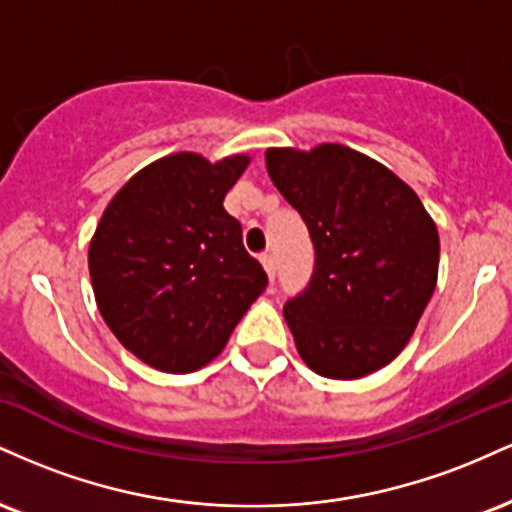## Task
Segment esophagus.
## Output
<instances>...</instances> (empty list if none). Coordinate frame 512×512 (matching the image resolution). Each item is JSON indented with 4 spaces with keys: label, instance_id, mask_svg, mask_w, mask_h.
Wrapping results in <instances>:
<instances>
[{
    "label": "esophagus",
    "instance_id": "1",
    "mask_svg": "<svg viewBox=\"0 0 512 512\" xmlns=\"http://www.w3.org/2000/svg\"><path fill=\"white\" fill-rule=\"evenodd\" d=\"M260 260H262L264 272H267L269 279L274 281V274H276V260H274V255H272V252H264V255L260 257Z\"/></svg>",
    "mask_w": 512,
    "mask_h": 512
}]
</instances>
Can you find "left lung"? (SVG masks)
Returning a JSON list of instances; mask_svg holds the SVG:
<instances>
[{
	"instance_id": "obj_1",
	"label": "left lung",
	"mask_w": 512,
	"mask_h": 512,
	"mask_svg": "<svg viewBox=\"0 0 512 512\" xmlns=\"http://www.w3.org/2000/svg\"><path fill=\"white\" fill-rule=\"evenodd\" d=\"M264 161L315 248L310 284L284 305L298 354L325 378L375 373L436 291V223L407 182L349 146L267 149Z\"/></svg>"
}]
</instances>
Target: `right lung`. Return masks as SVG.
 Masks as SVG:
<instances>
[{
    "instance_id": "1",
    "label": "right lung",
    "mask_w": 512,
    "mask_h": 512,
    "mask_svg": "<svg viewBox=\"0 0 512 512\" xmlns=\"http://www.w3.org/2000/svg\"><path fill=\"white\" fill-rule=\"evenodd\" d=\"M248 156L190 151L139 170L103 211L88 272L105 325L151 368L192 373L214 361L267 286L223 197Z\"/></svg>"
}]
</instances>
